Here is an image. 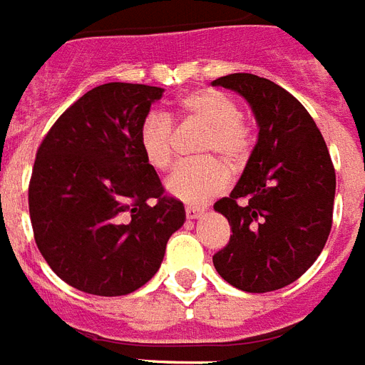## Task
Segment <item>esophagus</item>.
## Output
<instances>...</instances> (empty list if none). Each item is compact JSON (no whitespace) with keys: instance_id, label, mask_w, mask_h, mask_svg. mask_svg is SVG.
Listing matches in <instances>:
<instances>
[{"instance_id":"1","label":"esophagus","mask_w":365,"mask_h":365,"mask_svg":"<svg viewBox=\"0 0 365 365\" xmlns=\"http://www.w3.org/2000/svg\"><path fill=\"white\" fill-rule=\"evenodd\" d=\"M206 214V210L204 208H196V206H186V217L188 220H198L202 215Z\"/></svg>"}]
</instances>
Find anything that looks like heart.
<instances>
[{
    "label": "heart",
    "instance_id": "heart-1",
    "mask_svg": "<svg viewBox=\"0 0 365 365\" xmlns=\"http://www.w3.org/2000/svg\"><path fill=\"white\" fill-rule=\"evenodd\" d=\"M179 116L186 122L206 126L198 153L225 159L231 167L243 163L251 150V135L239 120V106L225 93L215 89H196L179 101ZM140 150L148 165L157 171H167L175 159V132L165 114L151 113L143 118L138 134ZM204 157L200 161L177 167L167 179V192L188 204H202L220 194L230 182L227 167L215 159Z\"/></svg>",
    "mask_w": 365,
    "mask_h": 365
}]
</instances>
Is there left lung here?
<instances>
[{"label":"left lung","instance_id":"1","mask_svg":"<svg viewBox=\"0 0 365 365\" xmlns=\"http://www.w3.org/2000/svg\"><path fill=\"white\" fill-rule=\"evenodd\" d=\"M239 93L259 126L243 175L214 204L233 235L214 255L223 280L249 294L288 286L317 260L329 239L336 177L317 124L280 85L252 73L212 81Z\"/></svg>","mask_w":365,"mask_h":365}]
</instances>
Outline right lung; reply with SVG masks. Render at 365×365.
Listing matches in <instances>:
<instances>
[{
    "label": "right lung",
    "instance_id": "1",
    "mask_svg": "<svg viewBox=\"0 0 365 365\" xmlns=\"http://www.w3.org/2000/svg\"><path fill=\"white\" fill-rule=\"evenodd\" d=\"M161 87L105 83L87 91L42 140L29 212L42 257L85 294L126 295L155 276L186 220L163 196L138 134Z\"/></svg>",
    "mask_w": 365,
    "mask_h": 365
}]
</instances>
